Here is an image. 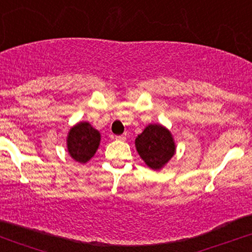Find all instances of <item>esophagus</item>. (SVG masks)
I'll return each instance as SVG.
<instances>
[{"label": "esophagus", "mask_w": 252, "mask_h": 252, "mask_svg": "<svg viewBox=\"0 0 252 252\" xmlns=\"http://www.w3.org/2000/svg\"><path fill=\"white\" fill-rule=\"evenodd\" d=\"M115 138H116V140H120V141H126V137L124 135H120V136H115Z\"/></svg>", "instance_id": "34e87169"}]
</instances>
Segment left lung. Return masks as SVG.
<instances>
[{
  "mask_svg": "<svg viewBox=\"0 0 252 252\" xmlns=\"http://www.w3.org/2000/svg\"><path fill=\"white\" fill-rule=\"evenodd\" d=\"M136 150L148 167L160 170L175 154V143L168 129L149 124L135 140Z\"/></svg>",
  "mask_w": 252,
  "mask_h": 252,
  "instance_id": "8db88e82",
  "label": "left lung"
}]
</instances>
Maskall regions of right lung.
Returning a JSON list of instances; mask_svg holds the SVG:
<instances>
[{
	"label": "right lung",
	"mask_w": 252,
	"mask_h": 252,
	"mask_svg": "<svg viewBox=\"0 0 252 252\" xmlns=\"http://www.w3.org/2000/svg\"><path fill=\"white\" fill-rule=\"evenodd\" d=\"M100 142V134L91 124L80 122L72 126L67 135L68 154L74 161L86 163L96 154Z\"/></svg>",
	"instance_id": "add662e5"
}]
</instances>
